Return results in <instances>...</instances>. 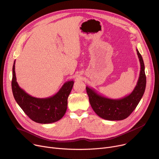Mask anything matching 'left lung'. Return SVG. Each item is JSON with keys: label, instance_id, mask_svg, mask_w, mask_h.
<instances>
[{"label": "left lung", "instance_id": "obj_1", "mask_svg": "<svg viewBox=\"0 0 159 159\" xmlns=\"http://www.w3.org/2000/svg\"><path fill=\"white\" fill-rule=\"evenodd\" d=\"M140 62V72L136 85L128 95L119 99H112L98 93L94 89L86 87L91 106L101 118L109 120H120L127 118L135 109L142 99L146 88V75L143 58L136 48Z\"/></svg>", "mask_w": 159, "mask_h": 159}]
</instances>
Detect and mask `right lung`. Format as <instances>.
<instances>
[{
	"mask_svg": "<svg viewBox=\"0 0 159 159\" xmlns=\"http://www.w3.org/2000/svg\"><path fill=\"white\" fill-rule=\"evenodd\" d=\"M73 84V81L66 82L56 94L48 98L33 97L21 89L16 81L15 61L14 62L12 90L14 99L25 113L36 122L49 124L60 120L64 116L67 107V98Z\"/></svg>",
	"mask_w": 159,
	"mask_h": 159,
	"instance_id": "add662e5",
	"label": "right lung"
}]
</instances>
